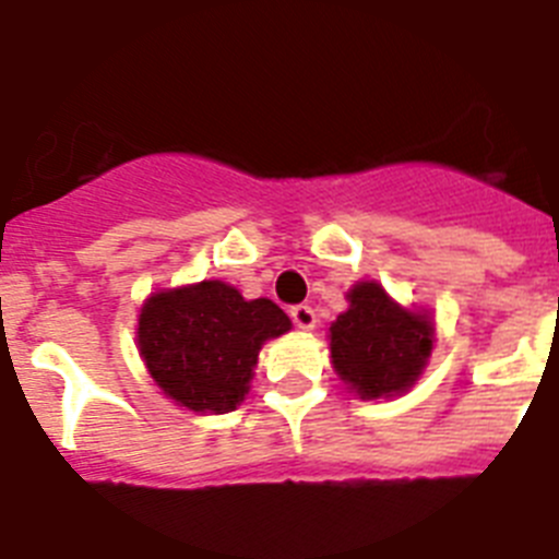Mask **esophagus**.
<instances>
[{
    "mask_svg": "<svg viewBox=\"0 0 559 559\" xmlns=\"http://www.w3.org/2000/svg\"><path fill=\"white\" fill-rule=\"evenodd\" d=\"M290 319L299 330H313L316 328V310L308 308V305H294L290 308Z\"/></svg>",
    "mask_w": 559,
    "mask_h": 559,
    "instance_id": "1",
    "label": "esophagus"
}]
</instances>
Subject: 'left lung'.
Masks as SVG:
<instances>
[{"mask_svg":"<svg viewBox=\"0 0 559 559\" xmlns=\"http://www.w3.org/2000/svg\"><path fill=\"white\" fill-rule=\"evenodd\" d=\"M349 308L330 324V360L360 400L406 394L426 372L437 344L431 310L403 308L374 280L347 290Z\"/></svg>","mask_w":559,"mask_h":559,"instance_id":"left-lung-1","label":"left lung"}]
</instances>
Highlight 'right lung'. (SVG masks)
Returning <instances> with one entry per match:
<instances>
[{
    "label": "right lung",
    "mask_w": 559,
    "mask_h": 559,
    "mask_svg": "<svg viewBox=\"0 0 559 559\" xmlns=\"http://www.w3.org/2000/svg\"><path fill=\"white\" fill-rule=\"evenodd\" d=\"M288 330L285 310L265 296L246 299L235 285L201 280L147 296L136 347L162 394L206 417L243 403L263 344Z\"/></svg>",
    "instance_id": "obj_1"
}]
</instances>
